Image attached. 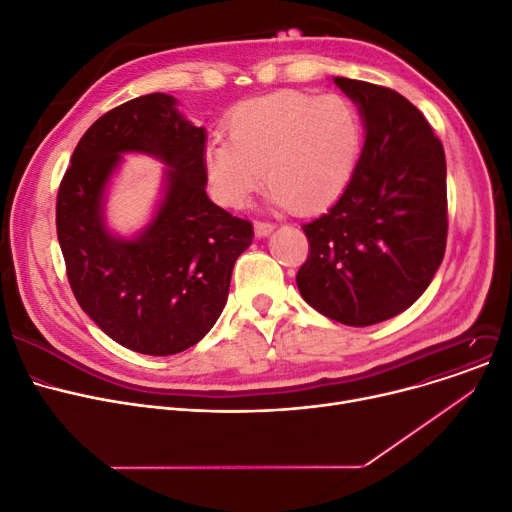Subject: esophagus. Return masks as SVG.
<instances>
[{"mask_svg":"<svg viewBox=\"0 0 512 512\" xmlns=\"http://www.w3.org/2000/svg\"><path fill=\"white\" fill-rule=\"evenodd\" d=\"M273 229H275V225L270 223V221H256V223H254V231H256V235H258V237L268 235V233L273 231Z\"/></svg>","mask_w":512,"mask_h":512,"instance_id":"1","label":"esophagus"}]
</instances>
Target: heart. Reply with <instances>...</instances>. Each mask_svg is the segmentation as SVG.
<instances>
[{
	"instance_id": "obj_1",
	"label": "heart",
	"mask_w": 512,
	"mask_h": 512,
	"mask_svg": "<svg viewBox=\"0 0 512 512\" xmlns=\"http://www.w3.org/2000/svg\"><path fill=\"white\" fill-rule=\"evenodd\" d=\"M229 140L213 138L204 167L217 200L242 208L264 182L277 204L314 213L347 188L364 146V122L343 95L299 90L246 101L227 119Z\"/></svg>"
}]
</instances>
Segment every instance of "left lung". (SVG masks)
Wrapping results in <instances>:
<instances>
[{
  "label": "left lung",
  "mask_w": 512,
  "mask_h": 512,
  "mask_svg": "<svg viewBox=\"0 0 512 512\" xmlns=\"http://www.w3.org/2000/svg\"><path fill=\"white\" fill-rule=\"evenodd\" d=\"M362 111L366 142L341 198L304 223L297 289L322 316L370 326L407 310L444 258L446 159L428 119L397 90L335 78Z\"/></svg>",
  "instance_id": "8db88e82"
}]
</instances>
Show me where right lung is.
I'll list each match as a JSON object with an SVG mask.
<instances>
[{
	"instance_id": "add662e5",
	"label": "right lung",
	"mask_w": 512,
	"mask_h": 512,
	"mask_svg": "<svg viewBox=\"0 0 512 512\" xmlns=\"http://www.w3.org/2000/svg\"><path fill=\"white\" fill-rule=\"evenodd\" d=\"M204 142V128L186 122L173 97L144 95L84 132L59 182L55 225L72 293L107 337L144 355L182 353L213 328L233 264L254 237L248 219L206 196ZM130 149L172 169L156 221L124 243L106 233L100 198Z\"/></svg>"
}]
</instances>
